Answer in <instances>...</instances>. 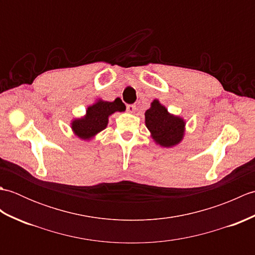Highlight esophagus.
<instances>
[{
  "label": "esophagus",
  "mask_w": 255,
  "mask_h": 255,
  "mask_svg": "<svg viewBox=\"0 0 255 255\" xmlns=\"http://www.w3.org/2000/svg\"><path fill=\"white\" fill-rule=\"evenodd\" d=\"M126 108H127V112L128 113H134L136 112V105L134 104H127V106H126Z\"/></svg>",
  "instance_id": "1"
}]
</instances>
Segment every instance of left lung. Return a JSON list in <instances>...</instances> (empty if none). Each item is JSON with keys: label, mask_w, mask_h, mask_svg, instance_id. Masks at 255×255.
Listing matches in <instances>:
<instances>
[{"label": "left lung", "mask_w": 255, "mask_h": 255, "mask_svg": "<svg viewBox=\"0 0 255 255\" xmlns=\"http://www.w3.org/2000/svg\"><path fill=\"white\" fill-rule=\"evenodd\" d=\"M144 116L145 126L156 143L166 148L180 143L185 127V122L182 118L167 113L166 108L158 100L151 103V107L145 112Z\"/></svg>", "instance_id": "obj_1"}]
</instances>
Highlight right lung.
<instances>
[{"label": "right lung", "instance_id": "add662e5", "mask_svg": "<svg viewBox=\"0 0 255 255\" xmlns=\"http://www.w3.org/2000/svg\"><path fill=\"white\" fill-rule=\"evenodd\" d=\"M125 110L126 106L121 99H116L114 102L100 100L88 108L85 117L73 121L72 129L78 137L89 140L106 128L108 116L115 112H124Z\"/></svg>", "mask_w": 255, "mask_h": 255}]
</instances>
